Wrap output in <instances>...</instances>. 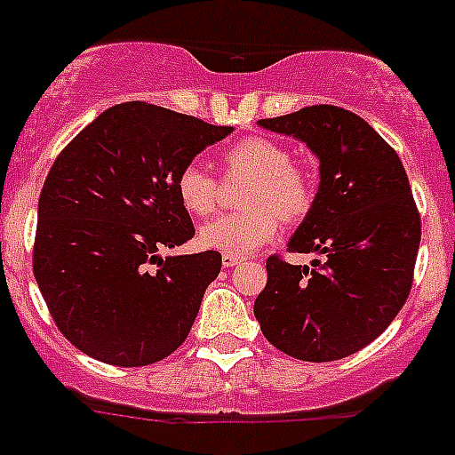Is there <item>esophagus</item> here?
<instances>
[{"label": "esophagus", "mask_w": 455, "mask_h": 455, "mask_svg": "<svg viewBox=\"0 0 455 455\" xmlns=\"http://www.w3.org/2000/svg\"><path fill=\"white\" fill-rule=\"evenodd\" d=\"M243 261V257H235V254H221V263H224V268H234L238 263Z\"/></svg>", "instance_id": "obj_1"}]
</instances>
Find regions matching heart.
<instances>
[{
    "mask_svg": "<svg viewBox=\"0 0 455 455\" xmlns=\"http://www.w3.org/2000/svg\"><path fill=\"white\" fill-rule=\"evenodd\" d=\"M224 180H250L240 208L201 228L198 240L208 250L224 254H251L277 235V220L299 224L310 215L316 198L315 175L296 162L282 140L250 136L221 152ZM175 194L194 217H208L220 205V182L198 164H187L175 175Z\"/></svg>",
    "mask_w": 455,
    "mask_h": 455,
    "instance_id": "heart-1",
    "label": "heart"
}]
</instances>
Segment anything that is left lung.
<instances>
[{
  "mask_svg": "<svg viewBox=\"0 0 455 455\" xmlns=\"http://www.w3.org/2000/svg\"><path fill=\"white\" fill-rule=\"evenodd\" d=\"M259 124L305 140L319 156L322 185L286 251L323 257L312 266L268 257L254 315L289 356L338 361L379 338L411 291L421 215L410 180L391 145L339 106H307Z\"/></svg>",
  "mask_w": 455,
  "mask_h": 455,
  "instance_id": "8db88e82",
  "label": "left lung"
}]
</instances>
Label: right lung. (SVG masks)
<instances>
[{"mask_svg": "<svg viewBox=\"0 0 455 455\" xmlns=\"http://www.w3.org/2000/svg\"><path fill=\"white\" fill-rule=\"evenodd\" d=\"M231 132L127 101L57 155L39 196L32 266L52 322L76 349L139 368L185 342L221 254L159 259L164 247L194 238L175 175Z\"/></svg>", "mask_w": 455, "mask_h": 455, "instance_id": "right-lung-1", "label": "right lung"}]
</instances>
